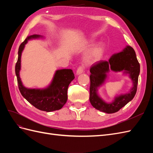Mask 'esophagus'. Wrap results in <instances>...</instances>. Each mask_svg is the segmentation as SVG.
Wrapping results in <instances>:
<instances>
[{
  "instance_id": "1",
  "label": "esophagus",
  "mask_w": 153,
  "mask_h": 153,
  "mask_svg": "<svg viewBox=\"0 0 153 153\" xmlns=\"http://www.w3.org/2000/svg\"><path fill=\"white\" fill-rule=\"evenodd\" d=\"M84 66H79L78 68V69H77V70H76V75H80V74H82L83 72H84Z\"/></svg>"
}]
</instances>
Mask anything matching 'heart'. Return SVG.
<instances>
[{
  "instance_id": "b5f03b06",
  "label": "heart",
  "mask_w": 153,
  "mask_h": 153,
  "mask_svg": "<svg viewBox=\"0 0 153 153\" xmlns=\"http://www.w3.org/2000/svg\"><path fill=\"white\" fill-rule=\"evenodd\" d=\"M104 52V45L103 44H99L93 47L88 52L85 56V61L87 63H94L102 57Z\"/></svg>"
}]
</instances>
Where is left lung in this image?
<instances>
[{
    "instance_id": "8db88e82",
    "label": "left lung",
    "mask_w": 153,
    "mask_h": 153,
    "mask_svg": "<svg viewBox=\"0 0 153 153\" xmlns=\"http://www.w3.org/2000/svg\"><path fill=\"white\" fill-rule=\"evenodd\" d=\"M110 68L116 72L124 71L128 73L133 81L134 86L128 94L116 97L112 103H106L97 93V87L102 85L106 73ZM90 97L91 105L96 109L107 114L117 112L135 96L140 73V64L137 59L134 49L127 46L122 52L112 55L108 61H100L94 64L90 69Z\"/></svg>"
}]
</instances>
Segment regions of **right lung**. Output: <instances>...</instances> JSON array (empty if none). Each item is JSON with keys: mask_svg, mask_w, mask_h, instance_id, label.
<instances>
[{"mask_svg": "<svg viewBox=\"0 0 153 153\" xmlns=\"http://www.w3.org/2000/svg\"><path fill=\"white\" fill-rule=\"evenodd\" d=\"M39 37L41 36L37 34L28 36L20 45L18 61L15 66V73L18 88L23 97L36 108L48 112L62 108L66 103L68 86L75 78V75L70 69H60L55 72L52 83L46 89H27L23 85L20 77L22 52L27 41Z\"/></svg>", "mask_w": 153, "mask_h": 153, "instance_id": "right-lung-1", "label": "right lung"}]
</instances>
